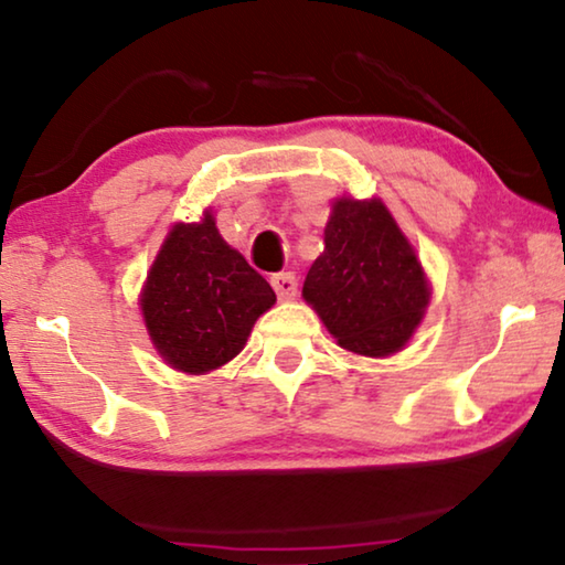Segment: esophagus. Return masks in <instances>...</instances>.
I'll use <instances>...</instances> for the list:
<instances>
[{
	"mask_svg": "<svg viewBox=\"0 0 565 565\" xmlns=\"http://www.w3.org/2000/svg\"><path fill=\"white\" fill-rule=\"evenodd\" d=\"M270 282L280 300H290L298 292V277H295V273H277L270 277Z\"/></svg>",
	"mask_w": 565,
	"mask_h": 565,
	"instance_id": "34e87169",
	"label": "esophagus"
}]
</instances>
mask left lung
<instances>
[{
	"label": "left lung",
	"mask_w": 565,
	"mask_h": 565,
	"mask_svg": "<svg viewBox=\"0 0 565 565\" xmlns=\"http://www.w3.org/2000/svg\"><path fill=\"white\" fill-rule=\"evenodd\" d=\"M302 295L338 343L361 355L402 349L429 302L412 245L376 199L335 202Z\"/></svg>",
	"instance_id": "1"
}]
</instances>
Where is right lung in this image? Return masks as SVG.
I'll use <instances>...</instances> for the list:
<instances>
[{"mask_svg": "<svg viewBox=\"0 0 565 565\" xmlns=\"http://www.w3.org/2000/svg\"><path fill=\"white\" fill-rule=\"evenodd\" d=\"M273 306L270 282L220 237L212 214L171 230L141 295L156 349L186 373L232 361Z\"/></svg>", "mask_w": 565, "mask_h": 565, "instance_id": "1", "label": "right lung"}]
</instances>
